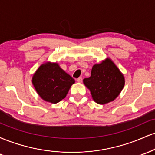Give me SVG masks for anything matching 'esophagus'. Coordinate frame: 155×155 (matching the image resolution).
Wrapping results in <instances>:
<instances>
[{
  "label": "esophagus",
  "instance_id": "34e87169",
  "mask_svg": "<svg viewBox=\"0 0 155 155\" xmlns=\"http://www.w3.org/2000/svg\"><path fill=\"white\" fill-rule=\"evenodd\" d=\"M77 81H78V82H79V83L82 82V78H81V77L78 78V79H77Z\"/></svg>",
  "mask_w": 155,
  "mask_h": 155
}]
</instances>
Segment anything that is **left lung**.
I'll use <instances>...</instances> for the list:
<instances>
[{
  "label": "left lung",
  "mask_w": 155,
  "mask_h": 155,
  "mask_svg": "<svg viewBox=\"0 0 155 155\" xmlns=\"http://www.w3.org/2000/svg\"><path fill=\"white\" fill-rule=\"evenodd\" d=\"M83 81L90 90L93 100L98 104L113 101L120 95L124 85L123 75L110 59L94 65L91 76Z\"/></svg>",
  "instance_id": "8db88e82"
}]
</instances>
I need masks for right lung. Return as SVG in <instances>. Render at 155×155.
Returning a JSON list of instances; mask_svg holds the SVG:
<instances>
[{"label":"right lung","instance_id":"right-lung-1","mask_svg":"<svg viewBox=\"0 0 155 155\" xmlns=\"http://www.w3.org/2000/svg\"><path fill=\"white\" fill-rule=\"evenodd\" d=\"M32 82L43 100L57 104L65 98L75 81L57 63H47L38 68Z\"/></svg>","mask_w":155,"mask_h":155}]
</instances>
